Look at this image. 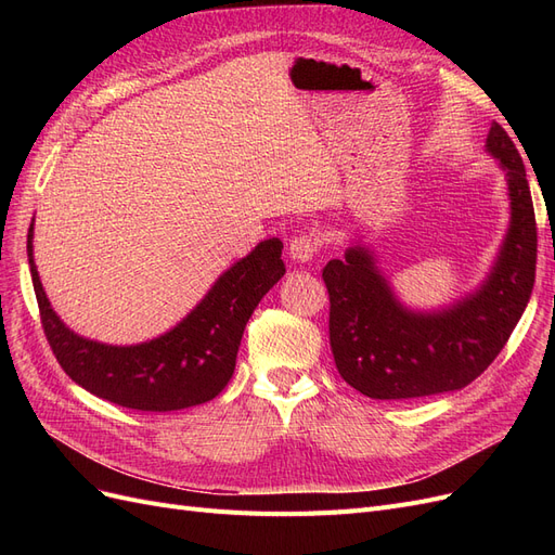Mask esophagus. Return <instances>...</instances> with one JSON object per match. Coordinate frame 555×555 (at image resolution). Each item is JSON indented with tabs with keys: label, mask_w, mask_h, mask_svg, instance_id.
Wrapping results in <instances>:
<instances>
[{
	"label": "esophagus",
	"mask_w": 555,
	"mask_h": 555,
	"mask_svg": "<svg viewBox=\"0 0 555 555\" xmlns=\"http://www.w3.org/2000/svg\"><path fill=\"white\" fill-rule=\"evenodd\" d=\"M319 251V241L312 233H298V236L292 238L289 243V257L298 263H306L310 261Z\"/></svg>",
	"instance_id": "34e87169"
}]
</instances>
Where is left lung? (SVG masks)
<instances>
[{
    "label": "left lung",
    "mask_w": 555,
    "mask_h": 555,
    "mask_svg": "<svg viewBox=\"0 0 555 555\" xmlns=\"http://www.w3.org/2000/svg\"><path fill=\"white\" fill-rule=\"evenodd\" d=\"M486 150L505 171L512 220L495 266L475 294L442 310L414 312L393 296L367 247H349L345 259L324 266L335 367L367 398L410 400L463 389L493 363L528 306L537 224L526 166L498 122Z\"/></svg>",
    "instance_id": "1"
}]
</instances>
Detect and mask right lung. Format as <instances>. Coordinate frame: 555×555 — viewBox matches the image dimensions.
I'll return each mask as SVG.
<instances>
[{
	"instance_id": "right-lung-1",
	"label": "right lung",
	"mask_w": 555,
	"mask_h": 555,
	"mask_svg": "<svg viewBox=\"0 0 555 555\" xmlns=\"http://www.w3.org/2000/svg\"><path fill=\"white\" fill-rule=\"evenodd\" d=\"M31 236L27 257L43 333L55 359L82 389L115 405L171 412L212 400L229 384L247 319L284 275L282 243L268 238L217 278L204 300L169 333L141 345L117 347L80 338L50 308L39 280Z\"/></svg>"
}]
</instances>
